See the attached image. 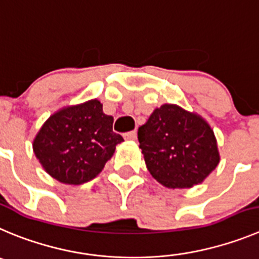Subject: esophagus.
Masks as SVG:
<instances>
[{"instance_id":"34e87169","label":"esophagus","mask_w":259,"mask_h":259,"mask_svg":"<svg viewBox=\"0 0 259 259\" xmlns=\"http://www.w3.org/2000/svg\"><path fill=\"white\" fill-rule=\"evenodd\" d=\"M124 138H125V139H127V141H134V139H137V130H133V132L125 133Z\"/></svg>"}]
</instances>
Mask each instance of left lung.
Segmentation results:
<instances>
[{
  "instance_id": "left-lung-1",
  "label": "left lung",
  "mask_w": 259,
  "mask_h": 259,
  "mask_svg": "<svg viewBox=\"0 0 259 259\" xmlns=\"http://www.w3.org/2000/svg\"><path fill=\"white\" fill-rule=\"evenodd\" d=\"M138 141L151 175L172 189L199 184L220 162L211 126L176 105L156 108L138 129Z\"/></svg>"
}]
</instances>
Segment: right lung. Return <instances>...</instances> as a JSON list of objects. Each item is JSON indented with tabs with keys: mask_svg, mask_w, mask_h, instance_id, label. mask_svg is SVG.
<instances>
[{
	"mask_svg": "<svg viewBox=\"0 0 259 259\" xmlns=\"http://www.w3.org/2000/svg\"><path fill=\"white\" fill-rule=\"evenodd\" d=\"M113 117L91 100L50 116L38 132L33 149L53 179L80 185L96 178L124 139L112 130Z\"/></svg>",
	"mask_w": 259,
	"mask_h": 259,
	"instance_id": "add662e5",
	"label": "right lung"
}]
</instances>
